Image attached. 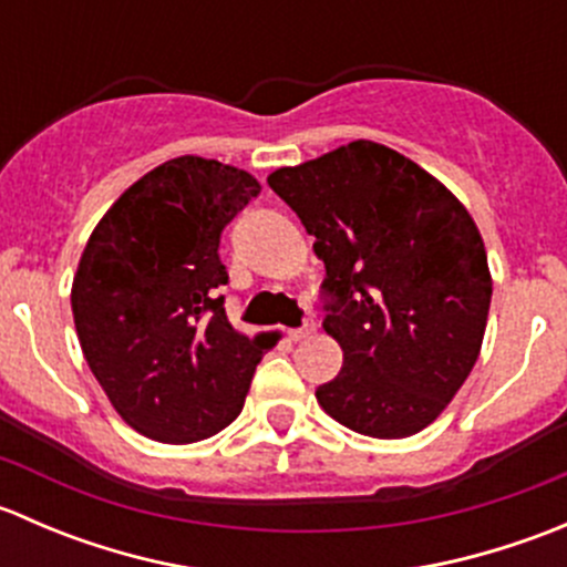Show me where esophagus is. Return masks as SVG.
<instances>
[{
    "instance_id": "esophagus-1",
    "label": "esophagus",
    "mask_w": 567,
    "mask_h": 567,
    "mask_svg": "<svg viewBox=\"0 0 567 567\" xmlns=\"http://www.w3.org/2000/svg\"><path fill=\"white\" fill-rule=\"evenodd\" d=\"M316 329H318L316 320H307V323L299 326V329H290L288 337H290V340H293V342H296V340H305V337L316 334Z\"/></svg>"
}]
</instances>
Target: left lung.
Returning <instances> with one entry per match:
<instances>
[{
    "instance_id": "8db88e82",
    "label": "left lung",
    "mask_w": 567,
    "mask_h": 567,
    "mask_svg": "<svg viewBox=\"0 0 567 567\" xmlns=\"http://www.w3.org/2000/svg\"><path fill=\"white\" fill-rule=\"evenodd\" d=\"M268 186L316 236L326 334L342 370L316 390L373 439L431 425L472 373L491 307L483 238L447 186L370 140L282 167Z\"/></svg>"
}]
</instances>
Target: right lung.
Listing matches in <instances>:
<instances>
[{
    "label": "right lung",
    "instance_id": "obj_1",
    "mask_svg": "<svg viewBox=\"0 0 567 567\" xmlns=\"http://www.w3.org/2000/svg\"><path fill=\"white\" fill-rule=\"evenodd\" d=\"M260 194L249 173L181 156L125 188L73 277L79 342L109 403L147 439L188 444L244 409L266 334L225 316V227Z\"/></svg>",
    "mask_w": 567,
    "mask_h": 567
}]
</instances>
